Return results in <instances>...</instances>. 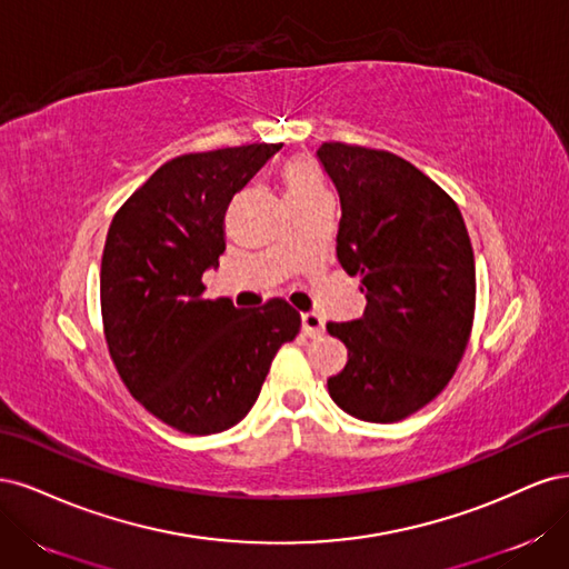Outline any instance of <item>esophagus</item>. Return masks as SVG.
Instances as JSON below:
<instances>
[{
    "label": "esophagus",
    "instance_id": "1",
    "mask_svg": "<svg viewBox=\"0 0 569 569\" xmlns=\"http://www.w3.org/2000/svg\"><path fill=\"white\" fill-rule=\"evenodd\" d=\"M301 327H303V335L318 337L325 330V320L318 313H301Z\"/></svg>",
    "mask_w": 569,
    "mask_h": 569
}]
</instances>
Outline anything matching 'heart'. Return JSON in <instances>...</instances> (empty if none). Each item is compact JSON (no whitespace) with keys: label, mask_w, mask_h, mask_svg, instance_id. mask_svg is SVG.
Masks as SVG:
<instances>
[{"label":"heart","mask_w":569,"mask_h":569,"mask_svg":"<svg viewBox=\"0 0 569 569\" xmlns=\"http://www.w3.org/2000/svg\"><path fill=\"white\" fill-rule=\"evenodd\" d=\"M282 182L289 206H299L327 197V187L322 182L320 170L308 159H291L282 168Z\"/></svg>","instance_id":"obj_1"}]
</instances>
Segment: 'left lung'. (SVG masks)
Returning <instances> with one entry per match:
<instances>
[{
  "label": "left lung",
  "mask_w": 569,
  "mask_h": 569,
  "mask_svg": "<svg viewBox=\"0 0 569 569\" xmlns=\"http://www.w3.org/2000/svg\"><path fill=\"white\" fill-rule=\"evenodd\" d=\"M341 201L337 258L368 306L327 322L349 360L327 380L332 401L366 422H399L451 382L475 320V253L458 203L391 151L318 149Z\"/></svg>",
  "instance_id": "obj_1"
}]
</instances>
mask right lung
Masks as SVG:
<instances>
[{
  "label": "right lung",
  "mask_w": 569,
  "mask_h": 569,
  "mask_svg": "<svg viewBox=\"0 0 569 569\" xmlns=\"http://www.w3.org/2000/svg\"><path fill=\"white\" fill-rule=\"evenodd\" d=\"M282 144L170 159L120 206L101 256V320L120 380L178 432L218 435L242 420L274 353L299 335L284 299L237 308L206 299L201 274L226 251V213Z\"/></svg>",
  "instance_id": "1"
}]
</instances>
